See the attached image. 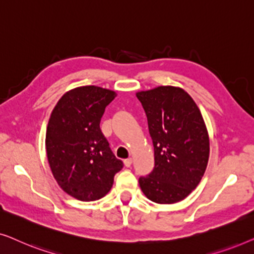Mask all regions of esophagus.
Returning a JSON list of instances; mask_svg holds the SVG:
<instances>
[{
  "instance_id": "34e87169",
  "label": "esophagus",
  "mask_w": 254,
  "mask_h": 254,
  "mask_svg": "<svg viewBox=\"0 0 254 254\" xmlns=\"http://www.w3.org/2000/svg\"><path fill=\"white\" fill-rule=\"evenodd\" d=\"M131 163H133V159L131 158H127L124 161V164H125V166H127V168H129V166L131 165Z\"/></svg>"
}]
</instances>
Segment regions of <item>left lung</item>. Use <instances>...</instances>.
<instances>
[{"mask_svg":"<svg viewBox=\"0 0 254 254\" xmlns=\"http://www.w3.org/2000/svg\"><path fill=\"white\" fill-rule=\"evenodd\" d=\"M148 119L155 151L154 170L138 178L142 192L156 203H175L199 185L209 158L203 118L189 93L158 86L136 93Z\"/></svg>","mask_w":254,"mask_h":254,"instance_id":"8db88e82","label":"left lung"}]
</instances>
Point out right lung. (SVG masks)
Here are the masks:
<instances>
[{
	"label": "right lung",
	"mask_w": 254,
	"mask_h": 254,
	"mask_svg": "<svg viewBox=\"0 0 254 254\" xmlns=\"http://www.w3.org/2000/svg\"><path fill=\"white\" fill-rule=\"evenodd\" d=\"M116 96L99 86H81L64 93L51 114L45 142L48 163L59 186L77 200L103 197L124 166L99 126Z\"/></svg>",
	"instance_id": "right-lung-1"
}]
</instances>
